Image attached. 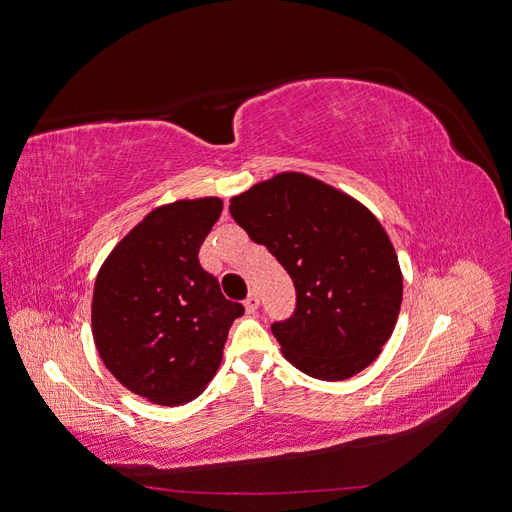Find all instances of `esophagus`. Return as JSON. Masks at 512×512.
<instances>
[{
    "label": "esophagus",
    "instance_id": "1",
    "mask_svg": "<svg viewBox=\"0 0 512 512\" xmlns=\"http://www.w3.org/2000/svg\"><path fill=\"white\" fill-rule=\"evenodd\" d=\"M243 305H245V312L247 314H254L256 309H258V305H260V299H258V294L256 292H252L250 297H247L245 301H243Z\"/></svg>",
    "mask_w": 512,
    "mask_h": 512
}]
</instances>
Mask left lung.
<instances>
[{
    "label": "left lung",
    "mask_w": 512,
    "mask_h": 512,
    "mask_svg": "<svg viewBox=\"0 0 512 512\" xmlns=\"http://www.w3.org/2000/svg\"><path fill=\"white\" fill-rule=\"evenodd\" d=\"M230 215L292 277L297 307L271 324L286 361L318 380H346L389 342L404 294L399 260L367 207L301 173L230 200Z\"/></svg>",
    "instance_id": "left-lung-1"
}]
</instances>
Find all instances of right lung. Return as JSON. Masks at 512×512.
I'll use <instances>...</instances> for the list:
<instances>
[{
	"label": "right lung",
	"instance_id": "add662e5",
	"mask_svg": "<svg viewBox=\"0 0 512 512\" xmlns=\"http://www.w3.org/2000/svg\"><path fill=\"white\" fill-rule=\"evenodd\" d=\"M220 213V198L153 209L96 277V348L128 391L153 404L181 406L203 393L222 363L230 324L245 312L198 262Z\"/></svg>",
	"mask_w": 512,
	"mask_h": 512
}]
</instances>
